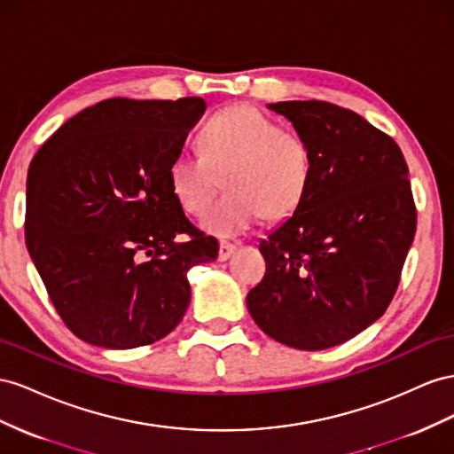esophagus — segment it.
Listing matches in <instances>:
<instances>
[{
	"mask_svg": "<svg viewBox=\"0 0 454 454\" xmlns=\"http://www.w3.org/2000/svg\"><path fill=\"white\" fill-rule=\"evenodd\" d=\"M237 252V247L231 242H219V252H217V260L219 262H227L229 257Z\"/></svg>",
	"mask_w": 454,
	"mask_h": 454,
	"instance_id": "1",
	"label": "esophagus"
}]
</instances>
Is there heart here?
<instances>
[{
	"label": "heart",
	"mask_w": 454,
	"mask_h": 454,
	"mask_svg": "<svg viewBox=\"0 0 454 454\" xmlns=\"http://www.w3.org/2000/svg\"><path fill=\"white\" fill-rule=\"evenodd\" d=\"M199 146L200 154H179L171 162L169 183L183 210L200 215L225 179L229 192L200 222L214 237H239L263 214H292L308 189V145L252 106H232L207 120Z\"/></svg>",
	"instance_id": "b5f03b06"
}]
</instances>
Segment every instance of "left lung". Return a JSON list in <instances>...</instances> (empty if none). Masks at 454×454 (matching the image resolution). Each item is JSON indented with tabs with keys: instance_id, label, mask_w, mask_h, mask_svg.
<instances>
[{
	"instance_id": "1",
	"label": "left lung",
	"mask_w": 454,
	"mask_h": 454,
	"mask_svg": "<svg viewBox=\"0 0 454 454\" xmlns=\"http://www.w3.org/2000/svg\"><path fill=\"white\" fill-rule=\"evenodd\" d=\"M311 156L308 189L260 242L267 271L247 296L255 325L280 344H344L384 315L416 231L409 168L397 143L325 101H283Z\"/></svg>"
}]
</instances>
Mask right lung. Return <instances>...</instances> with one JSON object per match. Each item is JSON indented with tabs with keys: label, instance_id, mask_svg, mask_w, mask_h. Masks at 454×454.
I'll list each match as a JSON object with an SVG mask.
<instances>
[{
	"label": "right lung",
	"instance_id": "1",
	"mask_svg": "<svg viewBox=\"0 0 454 454\" xmlns=\"http://www.w3.org/2000/svg\"><path fill=\"white\" fill-rule=\"evenodd\" d=\"M204 110L200 97L108 99L65 121L34 156L27 247L57 313L91 346L162 340L189 308L187 271L217 257L169 183Z\"/></svg>",
	"mask_w": 454,
	"mask_h": 454
}]
</instances>
